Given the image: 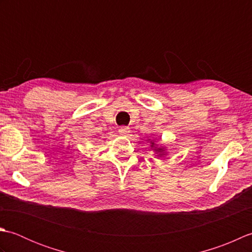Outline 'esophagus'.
<instances>
[{"label": "esophagus", "mask_w": 252, "mask_h": 252, "mask_svg": "<svg viewBox=\"0 0 252 252\" xmlns=\"http://www.w3.org/2000/svg\"><path fill=\"white\" fill-rule=\"evenodd\" d=\"M118 132H119L120 135H126V134H129L130 130H129V127H126V126H121Z\"/></svg>", "instance_id": "1"}]
</instances>
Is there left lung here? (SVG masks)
<instances>
[{
    "mask_svg": "<svg viewBox=\"0 0 252 252\" xmlns=\"http://www.w3.org/2000/svg\"><path fill=\"white\" fill-rule=\"evenodd\" d=\"M151 140V138H148V141ZM151 147L154 149V152L158 155V157H161L163 155H165V148L163 146H158L156 144V141H151Z\"/></svg>",
    "mask_w": 252,
    "mask_h": 252,
    "instance_id": "obj_1",
    "label": "left lung"
}]
</instances>
